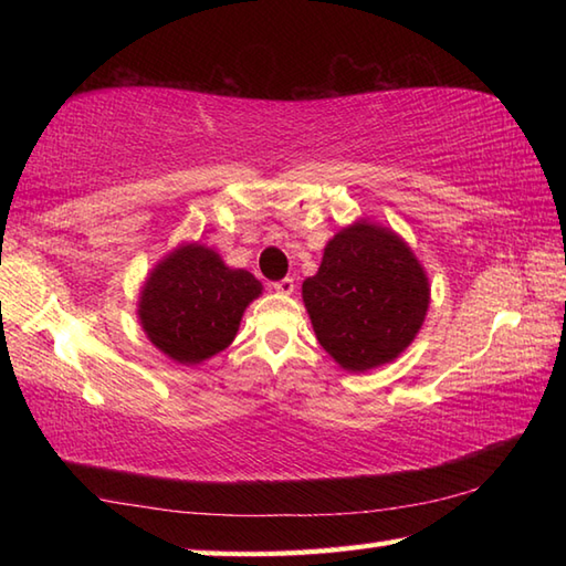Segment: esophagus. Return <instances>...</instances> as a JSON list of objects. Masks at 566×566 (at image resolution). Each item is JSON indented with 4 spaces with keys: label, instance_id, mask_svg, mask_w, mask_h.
<instances>
[{
    "label": "esophagus",
    "instance_id": "1",
    "mask_svg": "<svg viewBox=\"0 0 566 566\" xmlns=\"http://www.w3.org/2000/svg\"><path fill=\"white\" fill-rule=\"evenodd\" d=\"M272 290L280 292V294H292L294 292V280L292 276H284L280 282H272Z\"/></svg>",
    "mask_w": 566,
    "mask_h": 566
}]
</instances>
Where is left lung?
<instances>
[{
	"label": "left lung",
	"mask_w": 566,
	"mask_h": 566,
	"mask_svg": "<svg viewBox=\"0 0 566 566\" xmlns=\"http://www.w3.org/2000/svg\"><path fill=\"white\" fill-rule=\"evenodd\" d=\"M316 338L335 363L367 371L399 357L428 311V280L403 240L371 223L335 235L302 286Z\"/></svg>",
	"instance_id": "left-lung-1"
}]
</instances>
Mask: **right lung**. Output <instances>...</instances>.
Masks as SVG:
<instances>
[{
    "mask_svg": "<svg viewBox=\"0 0 566 566\" xmlns=\"http://www.w3.org/2000/svg\"><path fill=\"white\" fill-rule=\"evenodd\" d=\"M260 290L255 276L226 268L213 250L185 245L148 276L138 316L155 347L175 363L197 365L233 343Z\"/></svg>",
    "mask_w": 566,
    "mask_h": 566,
    "instance_id": "1",
    "label": "right lung"
}]
</instances>
